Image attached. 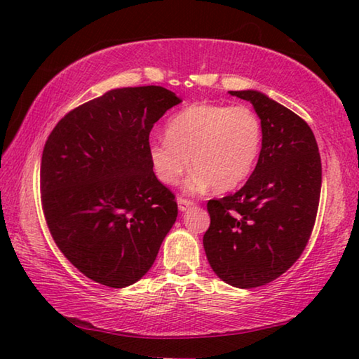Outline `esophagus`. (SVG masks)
Here are the masks:
<instances>
[{
	"instance_id": "1",
	"label": "esophagus",
	"mask_w": 359,
	"mask_h": 359,
	"mask_svg": "<svg viewBox=\"0 0 359 359\" xmlns=\"http://www.w3.org/2000/svg\"><path fill=\"white\" fill-rule=\"evenodd\" d=\"M177 204H179V209L180 210H187L188 208H191V205H194V201H193V199H188V198L180 196V198H177Z\"/></svg>"
}]
</instances>
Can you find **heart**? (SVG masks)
<instances>
[{
    "mask_svg": "<svg viewBox=\"0 0 359 359\" xmlns=\"http://www.w3.org/2000/svg\"><path fill=\"white\" fill-rule=\"evenodd\" d=\"M261 147L263 123L252 107L196 102L168 121L166 139L150 141L149 160L156 177L174 185L190 158L193 188L228 191L253 172Z\"/></svg>",
    "mask_w": 359,
    "mask_h": 359,
    "instance_id": "b5f03b06",
    "label": "heart"
}]
</instances>
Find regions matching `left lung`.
<instances>
[{
  "mask_svg": "<svg viewBox=\"0 0 359 359\" xmlns=\"http://www.w3.org/2000/svg\"><path fill=\"white\" fill-rule=\"evenodd\" d=\"M229 93L253 104L263 123V147L241 190L209 199L210 226L203 244L223 282L257 288L287 272L311 239L321 158L311 126L299 115L253 90Z\"/></svg>",
  "mask_w": 359,
  "mask_h": 359,
  "instance_id": "obj_1",
  "label": "left lung"
}]
</instances>
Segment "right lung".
Masks as SVG:
<instances>
[{"label": "right lung", "instance_id": "right-lung-1", "mask_svg": "<svg viewBox=\"0 0 359 359\" xmlns=\"http://www.w3.org/2000/svg\"><path fill=\"white\" fill-rule=\"evenodd\" d=\"M175 93L156 85L111 90L58 121L41 160L47 228L85 277L123 288L145 276L177 218L156 179L149 136Z\"/></svg>", "mask_w": 359, "mask_h": 359}]
</instances>
